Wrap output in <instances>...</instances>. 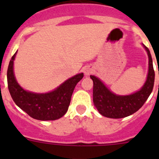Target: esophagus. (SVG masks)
<instances>
[{
	"instance_id": "esophagus-1",
	"label": "esophagus",
	"mask_w": 159,
	"mask_h": 159,
	"mask_svg": "<svg viewBox=\"0 0 159 159\" xmlns=\"http://www.w3.org/2000/svg\"><path fill=\"white\" fill-rule=\"evenodd\" d=\"M93 71H94V70H93V68L90 66L86 67V68H84V73L86 76H88V75H90L91 74H92Z\"/></svg>"
}]
</instances>
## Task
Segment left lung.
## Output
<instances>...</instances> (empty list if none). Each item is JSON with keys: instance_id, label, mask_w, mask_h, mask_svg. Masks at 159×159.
Segmentation results:
<instances>
[{"instance_id": "1", "label": "left lung", "mask_w": 159, "mask_h": 159, "mask_svg": "<svg viewBox=\"0 0 159 159\" xmlns=\"http://www.w3.org/2000/svg\"><path fill=\"white\" fill-rule=\"evenodd\" d=\"M148 56L147 79L139 91L129 95H118L111 91L97 77L90 75L93 81V102L103 116L110 118H122L140 109L152 93L155 81V71L150 51L143 44Z\"/></svg>"}]
</instances>
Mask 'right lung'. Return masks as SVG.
Instances as JSON below:
<instances>
[{
	"label": "right lung",
	"instance_id": "right-lung-1",
	"mask_svg": "<svg viewBox=\"0 0 159 159\" xmlns=\"http://www.w3.org/2000/svg\"><path fill=\"white\" fill-rule=\"evenodd\" d=\"M16 54L17 51L11 57L7 72V85L14 103L31 118L40 121H54L64 116L69 107L74 89L82 79L84 74H78L68 78L50 92H31L22 89L14 76Z\"/></svg>",
	"mask_w": 159,
	"mask_h": 159
}]
</instances>
